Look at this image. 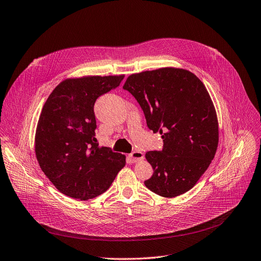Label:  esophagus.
<instances>
[{
	"label": "esophagus",
	"instance_id": "1",
	"mask_svg": "<svg viewBox=\"0 0 261 261\" xmlns=\"http://www.w3.org/2000/svg\"><path fill=\"white\" fill-rule=\"evenodd\" d=\"M144 155L141 151H133L132 153L128 154V159L129 161L135 163V162H138V161H141V160H143Z\"/></svg>",
	"mask_w": 261,
	"mask_h": 261
}]
</instances>
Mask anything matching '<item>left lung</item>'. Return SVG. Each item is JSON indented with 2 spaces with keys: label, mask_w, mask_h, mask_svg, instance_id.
Returning a JSON list of instances; mask_svg holds the SVG:
<instances>
[{
  "label": "left lung",
  "mask_w": 261,
  "mask_h": 261,
  "mask_svg": "<svg viewBox=\"0 0 261 261\" xmlns=\"http://www.w3.org/2000/svg\"><path fill=\"white\" fill-rule=\"evenodd\" d=\"M123 89L143 110L148 128L163 139L162 150L145 154L153 169L145 186L164 197L187 192L218 145L216 112L206 87L190 71L161 68L132 74Z\"/></svg>",
  "instance_id": "1"
}]
</instances>
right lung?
Segmentation results:
<instances>
[{
  "mask_svg": "<svg viewBox=\"0 0 261 261\" xmlns=\"http://www.w3.org/2000/svg\"><path fill=\"white\" fill-rule=\"evenodd\" d=\"M124 75L69 78L45 102L35 132L39 166L58 191L80 200L106 192L125 165V155L99 147L94 105L119 87Z\"/></svg>",
  "mask_w": 261,
  "mask_h": 261,
  "instance_id": "add662e5",
  "label": "right lung"
}]
</instances>
